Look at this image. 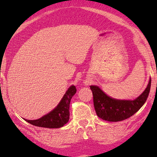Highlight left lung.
Returning a JSON list of instances; mask_svg holds the SVG:
<instances>
[{"label":"left lung","instance_id":"8db88e82","mask_svg":"<svg viewBox=\"0 0 157 157\" xmlns=\"http://www.w3.org/2000/svg\"><path fill=\"white\" fill-rule=\"evenodd\" d=\"M151 79L144 91L136 99L118 100L109 97L96 86H91L96 114L108 121H123L136 113L144 104L151 88Z\"/></svg>","mask_w":157,"mask_h":157}]
</instances>
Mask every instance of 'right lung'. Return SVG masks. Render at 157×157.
I'll list each match as a JSON object with an SVG mask.
<instances>
[{
	"mask_svg": "<svg viewBox=\"0 0 157 157\" xmlns=\"http://www.w3.org/2000/svg\"><path fill=\"white\" fill-rule=\"evenodd\" d=\"M76 92V86H71L64 94L59 105L50 113L36 120H25L32 125L39 126V127L49 128L62 127L69 120L70 101Z\"/></svg>",
	"mask_w": 157,
	"mask_h": 157,
	"instance_id": "add662e5",
	"label": "right lung"
}]
</instances>
